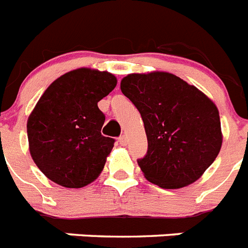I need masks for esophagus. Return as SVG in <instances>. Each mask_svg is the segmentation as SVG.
Listing matches in <instances>:
<instances>
[{"label":"esophagus","mask_w":248,"mask_h":248,"mask_svg":"<svg viewBox=\"0 0 248 248\" xmlns=\"http://www.w3.org/2000/svg\"><path fill=\"white\" fill-rule=\"evenodd\" d=\"M126 142H128V140H126V136L125 134H123V136L119 138V143L122 144V146H125Z\"/></svg>","instance_id":"obj_1"}]
</instances>
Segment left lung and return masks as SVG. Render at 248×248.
Masks as SVG:
<instances>
[{
    "label": "left lung",
    "instance_id": "1",
    "mask_svg": "<svg viewBox=\"0 0 248 248\" xmlns=\"http://www.w3.org/2000/svg\"><path fill=\"white\" fill-rule=\"evenodd\" d=\"M120 90L143 120L148 151L138 165L146 179L177 189L202 177L223 143L219 110L213 100L166 71L128 74Z\"/></svg>",
    "mask_w": 248,
    "mask_h": 248
}]
</instances>
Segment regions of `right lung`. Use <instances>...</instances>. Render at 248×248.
Segmentation results:
<instances>
[{"instance_id":"right-lung-1","label":"right lung","mask_w":248,"mask_h":248,"mask_svg":"<svg viewBox=\"0 0 248 248\" xmlns=\"http://www.w3.org/2000/svg\"><path fill=\"white\" fill-rule=\"evenodd\" d=\"M108 71L79 68L53 80L27 122L29 152L49 180L82 188L96 180L114 147L98 102L116 87Z\"/></svg>"}]
</instances>
